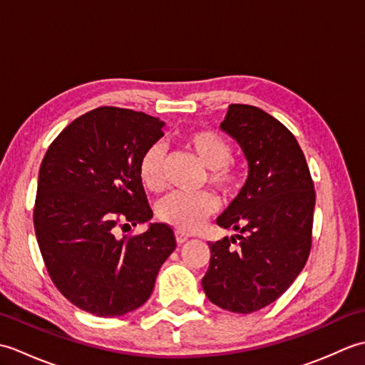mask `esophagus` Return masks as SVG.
I'll list each match as a JSON object with an SVG mask.
<instances>
[{
  "mask_svg": "<svg viewBox=\"0 0 365 365\" xmlns=\"http://www.w3.org/2000/svg\"><path fill=\"white\" fill-rule=\"evenodd\" d=\"M188 238H190V235H188V234H185V232H182V230H175V240H177V243H178V245L185 243V242H187Z\"/></svg>",
  "mask_w": 365,
  "mask_h": 365,
  "instance_id": "esophagus-1",
  "label": "esophagus"
}]
</instances>
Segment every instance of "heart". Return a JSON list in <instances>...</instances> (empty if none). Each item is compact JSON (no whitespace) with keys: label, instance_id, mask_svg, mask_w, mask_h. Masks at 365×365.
I'll list each match as a JSON object with an SVG mask.
<instances>
[{"label":"heart","instance_id":"heart-1","mask_svg":"<svg viewBox=\"0 0 365 365\" xmlns=\"http://www.w3.org/2000/svg\"><path fill=\"white\" fill-rule=\"evenodd\" d=\"M183 144L207 168V182L224 196H232L242 185V170L232 160V144L212 130H196L185 135ZM139 178L147 190L158 192L165 188V150L152 144L139 160ZM218 202L213 195L200 192H174L160 205L158 215L177 230H196L202 221L213 215Z\"/></svg>","mask_w":365,"mask_h":365}]
</instances>
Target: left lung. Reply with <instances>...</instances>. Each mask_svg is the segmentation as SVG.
<instances>
[{
  "label": "left lung",
  "mask_w": 365,
  "mask_h": 365,
  "mask_svg": "<svg viewBox=\"0 0 365 365\" xmlns=\"http://www.w3.org/2000/svg\"><path fill=\"white\" fill-rule=\"evenodd\" d=\"M221 128L242 145L250 175L216 220L240 235L208 242L210 267L202 287L213 304L251 314L276 301L304 268L312 246L315 190L297 138L273 115L235 103ZM237 239L239 246L232 248Z\"/></svg>",
  "instance_id": "8db88e82"
}]
</instances>
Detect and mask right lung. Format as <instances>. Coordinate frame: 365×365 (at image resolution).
<instances>
[{"mask_svg":"<svg viewBox=\"0 0 365 365\" xmlns=\"http://www.w3.org/2000/svg\"><path fill=\"white\" fill-rule=\"evenodd\" d=\"M157 118L100 106L50 144L38 170L34 229L46 271L64 297L97 317H120L150 298L175 235L153 222L139 235L118 227L149 221L139 160L165 135Z\"/></svg>","mask_w":365,"mask_h":365,"instance_id":"add662e5","label":"right lung"}]
</instances>
